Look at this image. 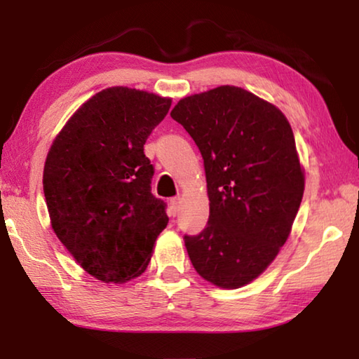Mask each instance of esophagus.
<instances>
[{"label": "esophagus", "instance_id": "obj_1", "mask_svg": "<svg viewBox=\"0 0 359 359\" xmlns=\"http://www.w3.org/2000/svg\"><path fill=\"white\" fill-rule=\"evenodd\" d=\"M179 204H180V199H179V198H172L171 201H169V210H171V215H172V217L177 215Z\"/></svg>", "mask_w": 359, "mask_h": 359}]
</instances>
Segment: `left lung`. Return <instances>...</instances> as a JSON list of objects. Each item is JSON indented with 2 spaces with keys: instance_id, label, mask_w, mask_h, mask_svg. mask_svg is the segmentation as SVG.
Masks as SVG:
<instances>
[{
  "instance_id": "8db88e82",
  "label": "left lung",
  "mask_w": 359,
  "mask_h": 359,
  "mask_svg": "<svg viewBox=\"0 0 359 359\" xmlns=\"http://www.w3.org/2000/svg\"><path fill=\"white\" fill-rule=\"evenodd\" d=\"M171 117L204 160L209 222L185 236L204 280L241 288L263 274L287 242L304 194L293 130L278 107L234 85L187 96Z\"/></svg>"
}]
</instances>
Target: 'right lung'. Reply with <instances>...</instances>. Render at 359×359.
Here are the masks:
<instances>
[{"label": "right lung", "instance_id": "right-lung-1", "mask_svg": "<svg viewBox=\"0 0 359 359\" xmlns=\"http://www.w3.org/2000/svg\"><path fill=\"white\" fill-rule=\"evenodd\" d=\"M171 98L111 87L72 114L48 150L42 185L52 229L82 269L123 283L147 269L166 228V204L150 191L144 154Z\"/></svg>", "mask_w": 359, "mask_h": 359}]
</instances>
